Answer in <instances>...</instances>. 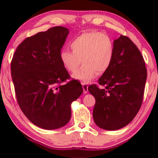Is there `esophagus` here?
Here are the masks:
<instances>
[{"instance_id":"obj_1","label":"esophagus","mask_w":158,"mask_h":158,"mask_svg":"<svg viewBox=\"0 0 158 158\" xmlns=\"http://www.w3.org/2000/svg\"><path fill=\"white\" fill-rule=\"evenodd\" d=\"M82 88H83V92L84 94H87L88 91V85L85 84V83H83L82 84Z\"/></svg>"}]
</instances>
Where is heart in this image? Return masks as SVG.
I'll return each instance as SVG.
<instances>
[{
    "instance_id": "obj_1",
    "label": "heart",
    "mask_w": 158,
    "mask_h": 158,
    "mask_svg": "<svg viewBox=\"0 0 158 158\" xmlns=\"http://www.w3.org/2000/svg\"><path fill=\"white\" fill-rule=\"evenodd\" d=\"M73 51L64 49L60 52V60L69 72L75 71L73 77L82 83H88L99 74L109 69L114 56V44L111 38L102 32H84L70 42Z\"/></svg>"
}]
</instances>
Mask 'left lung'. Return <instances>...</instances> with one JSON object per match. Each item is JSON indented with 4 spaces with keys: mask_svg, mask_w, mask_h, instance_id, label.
I'll list each match as a JSON object with an SVG mask.
<instances>
[{
    "mask_svg": "<svg viewBox=\"0 0 158 158\" xmlns=\"http://www.w3.org/2000/svg\"><path fill=\"white\" fill-rule=\"evenodd\" d=\"M111 65L88 87L96 99L94 120L99 128L117 130L127 126L138 113L143 102L147 70L137 47L128 37L120 35L114 41Z\"/></svg>",
    "mask_w": 158,
    "mask_h": 158,
    "instance_id": "obj_1",
    "label": "left lung"
}]
</instances>
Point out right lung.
<instances>
[{"mask_svg":"<svg viewBox=\"0 0 158 158\" xmlns=\"http://www.w3.org/2000/svg\"><path fill=\"white\" fill-rule=\"evenodd\" d=\"M68 28L51 27L27 38L16 49L11 74L20 108L30 122L44 129L65 126L71 103L82 94L81 83L70 79L60 60Z\"/></svg>","mask_w":158,"mask_h":158,"instance_id":"right-lung-1","label":"right lung"}]
</instances>
